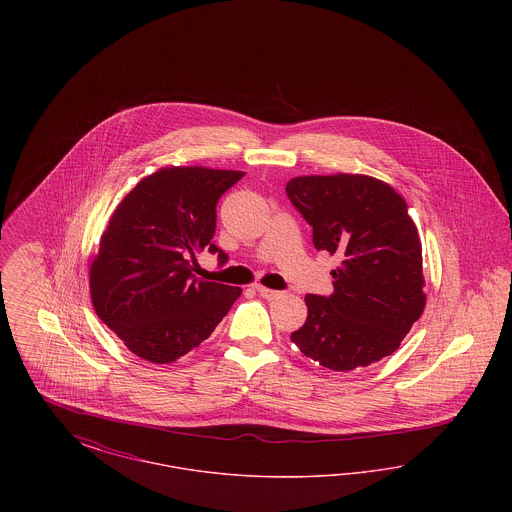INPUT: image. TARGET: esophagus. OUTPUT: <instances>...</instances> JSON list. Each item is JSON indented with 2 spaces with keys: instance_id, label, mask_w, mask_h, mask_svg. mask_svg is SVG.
Masks as SVG:
<instances>
[{
  "instance_id": "esophagus-1",
  "label": "esophagus",
  "mask_w": 512,
  "mask_h": 512,
  "mask_svg": "<svg viewBox=\"0 0 512 512\" xmlns=\"http://www.w3.org/2000/svg\"><path fill=\"white\" fill-rule=\"evenodd\" d=\"M255 290L259 292L261 297H265L268 301H272V299H278V297H282V292H276V290H270V288H265V286H255Z\"/></svg>"
}]
</instances>
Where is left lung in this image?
Masks as SVG:
<instances>
[{"mask_svg":"<svg viewBox=\"0 0 512 512\" xmlns=\"http://www.w3.org/2000/svg\"><path fill=\"white\" fill-rule=\"evenodd\" d=\"M286 194L313 226L318 251L341 259L330 272L334 293L305 295L309 315L293 343L338 372L388 357L426 305L422 245L405 199L365 174L297 176Z\"/></svg>","mask_w":512,"mask_h":512,"instance_id":"left-lung-1","label":"left lung"}]
</instances>
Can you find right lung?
Here are the masks:
<instances>
[{
	"label": "right lung",
	"instance_id": "obj_1",
	"mask_svg": "<svg viewBox=\"0 0 512 512\" xmlns=\"http://www.w3.org/2000/svg\"><path fill=\"white\" fill-rule=\"evenodd\" d=\"M242 171L169 167L142 178L109 220L90 267L98 317L138 357L169 365L207 340L242 290L203 282L190 257L209 249L220 195Z\"/></svg>",
	"mask_w": 512,
	"mask_h": 512
}]
</instances>
